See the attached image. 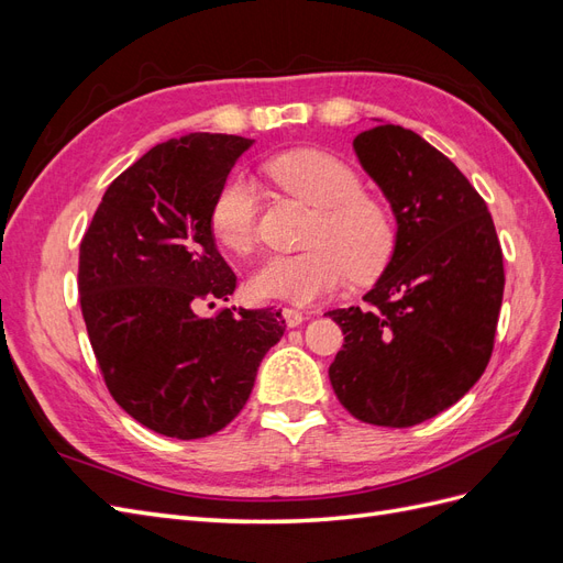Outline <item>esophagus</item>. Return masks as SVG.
<instances>
[{
	"mask_svg": "<svg viewBox=\"0 0 563 563\" xmlns=\"http://www.w3.org/2000/svg\"><path fill=\"white\" fill-rule=\"evenodd\" d=\"M284 319H286V327H300V323L308 319L305 317V312H300V310H294V308H284Z\"/></svg>",
	"mask_w": 563,
	"mask_h": 563,
	"instance_id": "1",
	"label": "esophagus"
}]
</instances>
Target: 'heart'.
<instances>
[{"label":"heart","instance_id":"obj_1","mask_svg":"<svg viewBox=\"0 0 563 563\" xmlns=\"http://www.w3.org/2000/svg\"><path fill=\"white\" fill-rule=\"evenodd\" d=\"M272 183L314 209L302 253L269 255L251 275L249 288L261 300L310 305L347 279L368 282L387 265L395 228L380 203L362 192L354 168L323 150H291L265 166ZM255 187L249 176H230L213 199L211 232L232 253L255 244Z\"/></svg>","mask_w":563,"mask_h":563}]
</instances>
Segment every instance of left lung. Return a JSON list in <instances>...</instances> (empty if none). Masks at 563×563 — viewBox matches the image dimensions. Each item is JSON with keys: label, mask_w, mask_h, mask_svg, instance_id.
<instances>
[{"label": "left lung", "mask_w": 563, "mask_h": 563, "mask_svg": "<svg viewBox=\"0 0 563 563\" xmlns=\"http://www.w3.org/2000/svg\"><path fill=\"white\" fill-rule=\"evenodd\" d=\"M352 147L389 201L397 236L366 308L327 314L345 335L329 378L356 420L411 428L446 411L486 371L503 251L486 201L418 133L380 122Z\"/></svg>", "instance_id": "1"}]
</instances>
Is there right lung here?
Instances as JSON below:
<instances>
[{
  "label": "right lung",
  "instance_id": "add662e5",
  "mask_svg": "<svg viewBox=\"0 0 563 563\" xmlns=\"http://www.w3.org/2000/svg\"><path fill=\"white\" fill-rule=\"evenodd\" d=\"M251 145L225 133L155 145L110 183L79 246V302L100 373L114 401L164 437L230 424L284 335L269 308L197 314L236 288L211 207Z\"/></svg>",
  "mask_w": 563,
  "mask_h": 563
}]
</instances>
